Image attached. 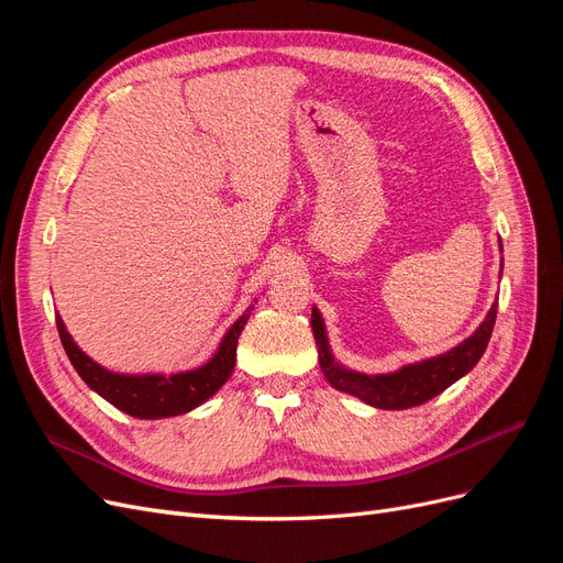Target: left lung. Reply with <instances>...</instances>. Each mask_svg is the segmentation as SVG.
Returning <instances> with one entry per match:
<instances>
[{
    "instance_id": "8db88e82",
    "label": "left lung",
    "mask_w": 563,
    "mask_h": 563,
    "mask_svg": "<svg viewBox=\"0 0 563 563\" xmlns=\"http://www.w3.org/2000/svg\"><path fill=\"white\" fill-rule=\"evenodd\" d=\"M496 314L498 302H493L486 319L479 323V329L457 347L432 356V360L408 364L395 373H380V376H366V373L350 371L333 360L327 329H323L317 308H312V333L319 345V366L335 389L360 397L362 401L376 408H385V411H401V408L420 406L434 399L439 391L451 387L476 366V362L486 352L493 327H496Z\"/></svg>"
}]
</instances>
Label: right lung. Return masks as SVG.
Masks as SVG:
<instances>
[{"label":"right lung","mask_w":563,"mask_h":563,"mask_svg":"<svg viewBox=\"0 0 563 563\" xmlns=\"http://www.w3.org/2000/svg\"><path fill=\"white\" fill-rule=\"evenodd\" d=\"M251 310L253 308H249L232 323L225 338L220 340L218 352L207 364L192 371L172 373V376H164V373L131 376V373L108 371L77 347L73 335L67 333L60 314H56V327L65 354L70 356V362L84 383L93 391H98L100 397L108 399L114 408H119V411H124L133 418L155 420L192 411V408L213 397L216 391L225 385L236 362V340H240V333L246 327Z\"/></svg>","instance_id":"add662e5"}]
</instances>
